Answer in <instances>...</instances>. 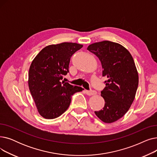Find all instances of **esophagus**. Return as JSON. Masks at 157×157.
<instances>
[{
    "mask_svg": "<svg viewBox=\"0 0 157 157\" xmlns=\"http://www.w3.org/2000/svg\"><path fill=\"white\" fill-rule=\"evenodd\" d=\"M85 94H86L87 95L91 96V95H96V94H97V92H96V91H94V90H93V91H87V90H85Z\"/></svg>",
    "mask_w": 157,
    "mask_h": 157,
    "instance_id": "obj_1",
    "label": "esophagus"
}]
</instances>
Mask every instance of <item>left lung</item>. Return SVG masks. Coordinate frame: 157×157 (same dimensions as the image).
Segmentation results:
<instances>
[{
	"instance_id": "left-lung-1",
	"label": "left lung",
	"mask_w": 157,
	"mask_h": 157,
	"mask_svg": "<svg viewBox=\"0 0 157 157\" xmlns=\"http://www.w3.org/2000/svg\"><path fill=\"white\" fill-rule=\"evenodd\" d=\"M87 49L98 58L107 78L101 92L104 107L95 114L104 123L114 122L124 116L135 98L139 75L134 59L124 46L109 40L91 44Z\"/></svg>"
}]
</instances>
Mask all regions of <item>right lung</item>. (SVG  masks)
I'll return each instance as SVG.
<instances>
[{
	"label": "right lung",
	"mask_w": 157,
	"mask_h": 157,
	"mask_svg": "<svg viewBox=\"0 0 157 157\" xmlns=\"http://www.w3.org/2000/svg\"><path fill=\"white\" fill-rule=\"evenodd\" d=\"M83 45L62 43L44 48L32 60L29 87L37 111L46 119L60 117L70 105L71 96L83 89L62 80L69 72L71 56Z\"/></svg>",
	"instance_id": "1"
}]
</instances>
